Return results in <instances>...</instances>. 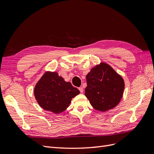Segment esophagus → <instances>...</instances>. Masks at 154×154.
Listing matches in <instances>:
<instances>
[{
  "instance_id": "obj_1",
  "label": "esophagus",
  "mask_w": 154,
  "mask_h": 154,
  "mask_svg": "<svg viewBox=\"0 0 154 154\" xmlns=\"http://www.w3.org/2000/svg\"><path fill=\"white\" fill-rule=\"evenodd\" d=\"M78 89H79V91H80V92H81V93H82V92H83V88L82 87H79V88H78Z\"/></svg>"
}]
</instances>
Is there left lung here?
Masks as SVG:
<instances>
[{"label":"left lung","instance_id":"8db88e82","mask_svg":"<svg viewBox=\"0 0 154 154\" xmlns=\"http://www.w3.org/2000/svg\"><path fill=\"white\" fill-rule=\"evenodd\" d=\"M85 96L96 110L105 112L117 106L122 98L123 78L104 62L93 67L86 76Z\"/></svg>","mask_w":154,"mask_h":154}]
</instances>
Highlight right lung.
<instances>
[{
	"mask_svg": "<svg viewBox=\"0 0 154 154\" xmlns=\"http://www.w3.org/2000/svg\"><path fill=\"white\" fill-rule=\"evenodd\" d=\"M80 91L70 82L64 80L56 72H46L37 82L34 90L35 99L45 110L54 114L63 112L69 106L72 97Z\"/></svg>",
	"mask_w": 154,
	"mask_h": 154,
	"instance_id": "obj_1",
	"label": "right lung"
}]
</instances>
